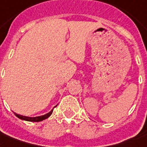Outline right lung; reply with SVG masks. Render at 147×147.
<instances>
[{"mask_svg": "<svg viewBox=\"0 0 147 147\" xmlns=\"http://www.w3.org/2000/svg\"><path fill=\"white\" fill-rule=\"evenodd\" d=\"M57 106V105H56ZM56 106H55L54 107H55ZM53 107V108H54ZM53 111V109H52L49 113L44 114V115H42V116H38V117H26V116H23V115H20V114H18L17 113L13 112L15 114V116H17L18 118H20V120H23V121H30V122H40V121H42L45 119L48 118L49 116H50L52 113Z\"/></svg>", "mask_w": 147, "mask_h": 147, "instance_id": "obj_1", "label": "right lung"}]
</instances>
